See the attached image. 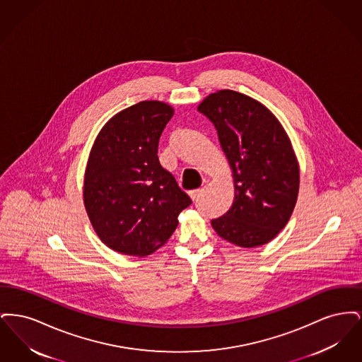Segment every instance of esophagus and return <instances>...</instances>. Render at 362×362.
I'll return each instance as SVG.
<instances>
[{"mask_svg":"<svg viewBox=\"0 0 362 362\" xmlns=\"http://www.w3.org/2000/svg\"><path fill=\"white\" fill-rule=\"evenodd\" d=\"M201 192H202V189H191V191H189V198H191L192 201H195V199L199 197Z\"/></svg>","mask_w":362,"mask_h":362,"instance_id":"1","label":"esophagus"}]
</instances>
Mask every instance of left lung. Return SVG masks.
<instances>
[{
    "instance_id": "1",
    "label": "left lung",
    "mask_w": 362,
    "mask_h": 362,
    "mask_svg": "<svg viewBox=\"0 0 362 362\" xmlns=\"http://www.w3.org/2000/svg\"><path fill=\"white\" fill-rule=\"evenodd\" d=\"M198 110L214 123L232 170L235 198L211 220L216 233L238 247L273 240L291 220L300 189V165L291 138L258 100L230 89L210 93Z\"/></svg>"
}]
</instances>
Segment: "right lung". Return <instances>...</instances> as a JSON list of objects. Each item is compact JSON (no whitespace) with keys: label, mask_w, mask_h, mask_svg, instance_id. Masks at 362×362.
Segmentation results:
<instances>
[{"label":"right lung","mask_w":362,"mask_h":362,"mask_svg":"<svg viewBox=\"0 0 362 362\" xmlns=\"http://www.w3.org/2000/svg\"><path fill=\"white\" fill-rule=\"evenodd\" d=\"M173 105L144 100L115 114L95 138L83 201L98 238L115 252L146 257L163 247L191 205L157 157Z\"/></svg>","instance_id":"add662e5"}]
</instances>
